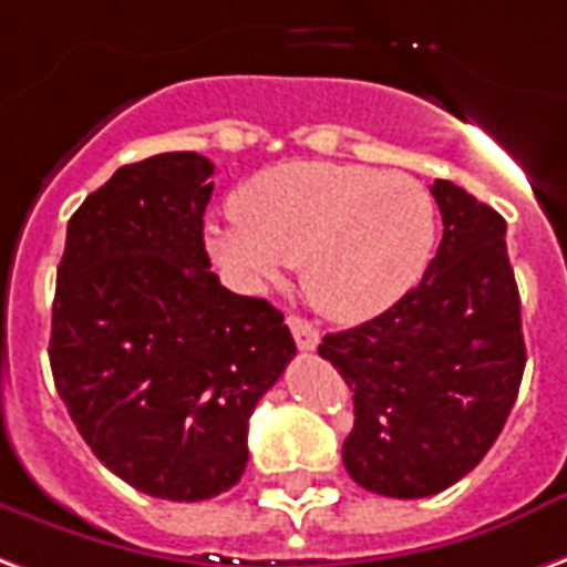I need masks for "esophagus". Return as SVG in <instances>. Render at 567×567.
<instances>
[{"mask_svg":"<svg viewBox=\"0 0 567 567\" xmlns=\"http://www.w3.org/2000/svg\"><path fill=\"white\" fill-rule=\"evenodd\" d=\"M288 327H291V333H295V342H297V348H300V351H316L318 339H321V337H318V330L309 324L306 318L291 316V318H288Z\"/></svg>","mask_w":567,"mask_h":567,"instance_id":"1","label":"esophagus"}]
</instances>
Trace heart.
Here are the masks:
<instances>
[{
    "label": "heart",
    "instance_id": "heart-1",
    "mask_svg": "<svg viewBox=\"0 0 567 567\" xmlns=\"http://www.w3.org/2000/svg\"><path fill=\"white\" fill-rule=\"evenodd\" d=\"M433 195L409 174L342 162H282L234 195V219L207 246L246 288L279 282L300 261L318 312L367 321L396 303L435 249Z\"/></svg>",
    "mask_w": 567,
    "mask_h": 567
}]
</instances>
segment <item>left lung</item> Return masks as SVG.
Here are the masks:
<instances>
[{"label":"left lung","mask_w":567,"mask_h":567,"mask_svg":"<svg viewBox=\"0 0 567 567\" xmlns=\"http://www.w3.org/2000/svg\"><path fill=\"white\" fill-rule=\"evenodd\" d=\"M430 192L444 234L421 282L318 346L354 390L348 475L390 498L435 496L468 475L502 433L526 369L505 219L447 179Z\"/></svg>","instance_id":"8db88e82"}]
</instances>
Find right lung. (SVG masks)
Instances as JSON below:
<instances>
[{"mask_svg":"<svg viewBox=\"0 0 567 567\" xmlns=\"http://www.w3.org/2000/svg\"><path fill=\"white\" fill-rule=\"evenodd\" d=\"M213 162L123 165L71 216L50 369L71 421L146 496L204 502L249 463V417L297 354L279 309L209 270Z\"/></svg>","mask_w":567,"mask_h":567,"instance_id":"obj_1","label":"right lung"}]
</instances>
